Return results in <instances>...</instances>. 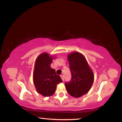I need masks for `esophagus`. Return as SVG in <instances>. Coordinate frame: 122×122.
I'll return each mask as SVG.
<instances>
[{"mask_svg": "<svg viewBox=\"0 0 122 122\" xmlns=\"http://www.w3.org/2000/svg\"><path fill=\"white\" fill-rule=\"evenodd\" d=\"M61 79L63 80V81H64V76H63V75H61Z\"/></svg>", "mask_w": 122, "mask_h": 122, "instance_id": "obj_1", "label": "esophagus"}]
</instances>
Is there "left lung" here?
<instances>
[{
    "label": "left lung",
    "instance_id": "left-lung-1",
    "mask_svg": "<svg viewBox=\"0 0 122 122\" xmlns=\"http://www.w3.org/2000/svg\"><path fill=\"white\" fill-rule=\"evenodd\" d=\"M68 60L71 78L69 82L65 83V86L71 96L79 98L87 93L91 89L94 81V74L81 53H70Z\"/></svg>",
    "mask_w": 122,
    "mask_h": 122
}]
</instances>
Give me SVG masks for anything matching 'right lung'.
Returning a JSON list of instances; mask_svg holds the SVG:
<instances>
[{"label": "right lung", "mask_w": 122, "mask_h": 122, "mask_svg": "<svg viewBox=\"0 0 122 122\" xmlns=\"http://www.w3.org/2000/svg\"><path fill=\"white\" fill-rule=\"evenodd\" d=\"M53 57L43 53L39 55L35 64L33 81L38 93L44 97L52 96L56 92V85L62 82L61 76L56 74L51 64Z\"/></svg>", "instance_id": "add662e5"}]
</instances>
